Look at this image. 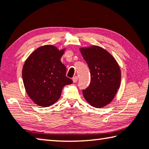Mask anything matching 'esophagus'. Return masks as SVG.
Instances as JSON below:
<instances>
[{
	"instance_id": "34e87169",
	"label": "esophagus",
	"mask_w": 149,
	"mask_h": 149,
	"mask_svg": "<svg viewBox=\"0 0 149 149\" xmlns=\"http://www.w3.org/2000/svg\"><path fill=\"white\" fill-rule=\"evenodd\" d=\"M77 80H78V77L77 76H75L73 77V81H74V83H76Z\"/></svg>"
}]
</instances>
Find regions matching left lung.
I'll use <instances>...</instances> for the list:
<instances>
[{
	"mask_svg": "<svg viewBox=\"0 0 149 149\" xmlns=\"http://www.w3.org/2000/svg\"><path fill=\"white\" fill-rule=\"evenodd\" d=\"M80 52L90 70L91 82L83 90L91 106L101 108L111 102L121 84V70L115 59L98 46L81 48Z\"/></svg>",
	"mask_w": 149,
	"mask_h": 149,
	"instance_id": "left-lung-1",
	"label": "left lung"
}]
</instances>
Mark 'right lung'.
Segmentation results:
<instances>
[{"mask_svg":"<svg viewBox=\"0 0 149 149\" xmlns=\"http://www.w3.org/2000/svg\"><path fill=\"white\" fill-rule=\"evenodd\" d=\"M65 49L52 45L37 48L28 56L22 69L24 86L30 98L42 107H49L60 97L63 87L73 83L65 76L66 68L60 61Z\"/></svg>","mask_w":149,"mask_h":149,"instance_id":"add662e5","label":"right lung"}]
</instances>
